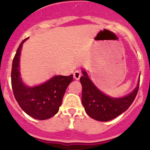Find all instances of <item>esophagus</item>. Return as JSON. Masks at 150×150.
<instances>
[{
  "instance_id": "esophagus-1",
  "label": "esophagus",
  "mask_w": 150,
  "mask_h": 150,
  "mask_svg": "<svg viewBox=\"0 0 150 150\" xmlns=\"http://www.w3.org/2000/svg\"><path fill=\"white\" fill-rule=\"evenodd\" d=\"M80 76H81V73H80V71H76L74 73V77L76 79H77V80H79Z\"/></svg>"
}]
</instances>
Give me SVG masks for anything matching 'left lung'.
I'll list each match as a JSON object with an SVG mask.
<instances>
[{
	"mask_svg": "<svg viewBox=\"0 0 150 150\" xmlns=\"http://www.w3.org/2000/svg\"><path fill=\"white\" fill-rule=\"evenodd\" d=\"M80 83L83 87L82 103L87 114L91 118L100 122H107L117 117L128 110L133 103L139 88V79L137 87L133 91L122 98H112L105 95L95 86L86 71H82Z\"/></svg>",
	"mask_w": 150,
	"mask_h": 150,
	"instance_id": "obj_1",
	"label": "left lung"
}]
</instances>
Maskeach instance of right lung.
<instances>
[{
    "instance_id": "add662e5",
    "label": "right lung",
    "mask_w": 150,
    "mask_h": 150,
    "mask_svg": "<svg viewBox=\"0 0 150 150\" xmlns=\"http://www.w3.org/2000/svg\"><path fill=\"white\" fill-rule=\"evenodd\" d=\"M24 40L18 46L13 61L11 83L13 95L18 105L28 115L39 120H48L59 112L66 88L73 81L70 76L58 75L43 84L27 86L22 82L19 71V60Z\"/></svg>"
}]
</instances>
